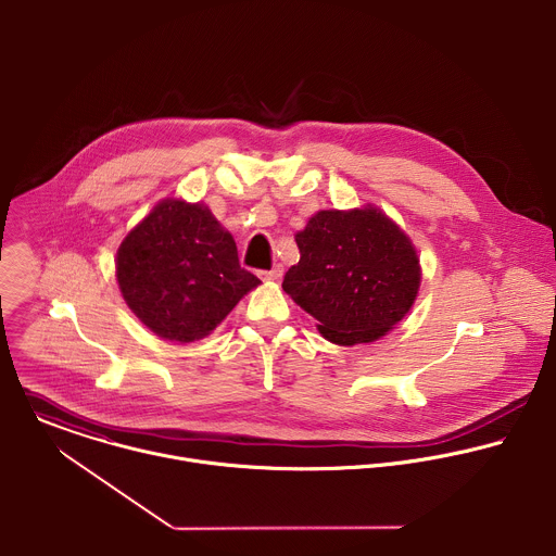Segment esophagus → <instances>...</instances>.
<instances>
[{
	"label": "esophagus",
	"mask_w": 556,
	"mask_h": 556,
	"mask_svg": "<svg viewBox=\"0 0 556 556\" xmlns=\"http://www.w3.org/2000/svg\"><path fill=\"white\" fill-rule=\"evenodd\" d=\"M260 275H262V279H266V281H279V279L283 277V266L277 264V266H273L270 270H262Z\"/></svg>",
	"instance_id": "1"
}]
</instances>
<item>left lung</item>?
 <instances>
[{
	"label": "left lung",
	"mask_w": 556,
	"mask_h": 556,
	"mask_svg": "<svg viewBox=\"0 0 556 556\" xmlns=\"http://www.w3.org/2000/svg\"><path fill=\"white\" fill-rule=\"evenodd\" d=\"M301 251L283 290L333 344H368L394 329L420 288L409 236L379 207L320 210L294 236Z\"/></svg>",
	"instance_id": "obj_1"
}]
</instances>
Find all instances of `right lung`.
<instances>
[{"label": "right lung", "instance_id": "right-lung-1", "mask_svg": "<svg viewBox=\"0 0 556 556\" xmlns=\"http://www.w3.org/2000/svg\"><path fill=\"white\" fill-rule=\"evenodd\" d=\"M116 281L127 307L157 338L210 336L260 279L238 262L227 229L203 203L160 201L121 242Z\"/></svg>", "mask_w": 556, "mask_h": 556}]
</instances>
